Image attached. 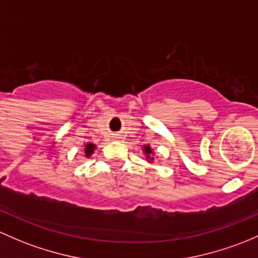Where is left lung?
Here are the masks:
<instances>
[{"label":"left lung","instance_id":"1","mask_svg":"<svg viewBox=\"0 0 258 258\" xmlns=\"http://www.w3.org/2000/svg\"><path fill=\"white\" fill-rule=\"evenodd\" d=\"M144 153L147 154V159H149V160H154L153 156H150L153 155V150H151V148L149 147V145H145L144 147Z\"/></svg>","mask_w":258,"mask_h":258}]
</instances>
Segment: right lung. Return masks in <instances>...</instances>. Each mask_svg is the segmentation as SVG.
<instances>
[{
    "label": "right lung",
    "instance_id": "1",
    "mask_svg": "<svg viewBox=\"0 0 258 258\" xmlns=\"http://www.w3.org/2000/svg\"><path fill=\"white\" fill-rule=\"evenodd\" d=\"M94 149H95V145L94 144H86V148H84V154H86V156L87 158H89L90 155H92L93 154V151H94Z\"/></svg>",
    "mask_w": 258,
    "mask_h": 258
}]
</instances>
